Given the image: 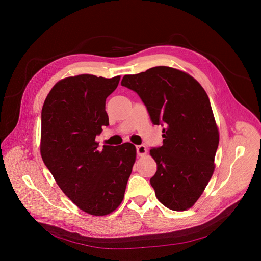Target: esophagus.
<instances>
[{
  "instance_id": "obj_1",
  "label": "esophagus",
  "mask_w": 261,
  "mask_h": 261,
  "mask_svg": "<svg viewBox=\"0 0 261 261\" xmlns=\"http://www.w3.org/2000/svg\"><path fill=\"white\" fill-rule=\"evenodd\" d=\"M146 152H147V150H146L145 145L140 144V145L136 146V153L138 156H144L146 154Z\"/></svg>"
}]
</instances>
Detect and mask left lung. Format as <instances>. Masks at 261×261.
I'll return each instance as SVG.
<instances>
[{
    "instance_id": "8db88e82",
    "label": "left lung",
    "mask_w": 261,
    "mask_h": 261,
    "mask_svg": "<svg viewBox=\"0 0 261 261\" xmlns=\"http://www.w3.org/2000/svg\"><path fill=\"white\" fill-rule=\"evenodd\" d=\"M121 85L140 97L154 125L164 126L163 144L150 151L158 200L172 211L190 208L213 175L219 144L205 91L189 74L166 66L125 75Z\"/></svg>"
}]
</instances>
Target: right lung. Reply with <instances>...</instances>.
Returning a JSON list of instances; mask_svg holds the SVG:
<instances>
[{
  "instance_id": "right-lung-1",
  "label": "right lung",
  "mask_w": 261,
  "mask_h": 261,
  "mask_svg": "<svg viewBox=\"0 0 261 261\" xmlns=\"http://www.w3.org/2000/svg\"><path fill=\"white\" fill-rule=\"evenodd\" d=\"M91 74L55 85L41 113V156L61 190L84 212L104 216L122 202L136 148L103 145L96 136L108 126L106 98L120 82Z\"/></svg>"
}]
</instances>
